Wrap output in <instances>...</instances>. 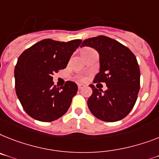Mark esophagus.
<instances>
[{
  "label": "esophagus",
  "instance_id": "34e87169",
  "mask_svg": "<svg viewBox=\"0 0 159 159\" xmlns=\"http://www.w3.org/2000/svg\"><path fill=\"white\" fill-rule=\"evenodd\" d=\"M83 88H84V85L80 84H78V89H82Z\"/></svg>",
  "mask_w": 159,
  "mask_h": 159
}]
</instances>
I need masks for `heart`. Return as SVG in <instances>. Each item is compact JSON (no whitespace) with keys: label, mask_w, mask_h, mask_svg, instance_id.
Here are the masks:
<instances>
[{"label":"heart","mask_w":159,"mask_h":159,"mask_svg":"<svg viewBox=\"0 0 159 159\" xmlns=\"http://www.w3.org/2000/svg\"><path fill=\"white\" fill-rule=\"evenodd\" d=\"M87 49H89V48H85V49H84V50H87ZM77 78H78V80L80 81H84L85 79H86L84 76H83V75H80V76H78Z\"/></svg>","instance_id":"1"}]
</instances>
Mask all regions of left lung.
<instances>
[{"instance_id":"8db88e82","label":"left lung","mask_w":159,"mask_h":159,"mask_svg":"<svg viewBox=\"0 0 159 159\" xmlns=\"http://www.w3.org/2000/svg\"><path fill=\"white\" fill-rule=\"evenodd\" d=\"M95 48L100 56V71L93 83H106L107 90L90 84L93 94L88 100L92 114L106 122H116L132 111L140 90V68L128 47L105 35L89 38L81 47Z\"/></svg>"}]
</instances>
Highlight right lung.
<instances>
[{"label":"right lung","instance_id":"obj_1","mask_svg":"<svg viewBox=\"0 0 159 159\" xmlns=\"http://www.w3.org/2000/svg\"><path fill=\"white\" fill-rule=\"evenodd\" d=\"M82 40L68 42L45 39L19 56L14 68L15 90L21 105L31 118L52 122L65 115L78 91L77 84L66 81L57 88L53 75L65 69Z\"/></svg>","mask_w":159,"mask_h":159}]
</instances>
